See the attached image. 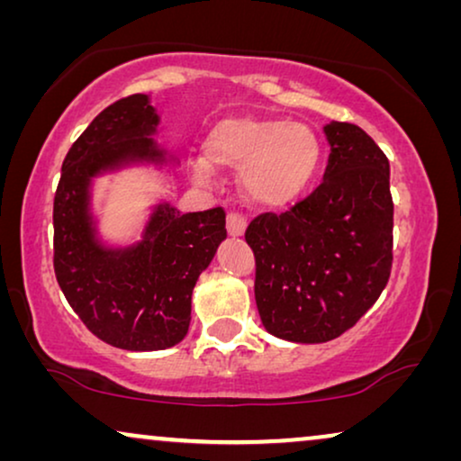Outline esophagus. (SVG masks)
<instances>
[{
  "instance_id": "34e87169",
  "label": "esophagus",
  "mask_w": 461,
  "mask_h": 461,
  "mask_svg": "<svg viewBox=\"0 0 461 461\" xmlns=\"http://www.w3.org/2000/svg\"><path fill=\"white\" fill-rule=\"evenodd\" d=\"M245 229H248V220H245L241 213L230 212L226 216V230H229L230 237H243Z\"/></svg>"
}]
</instances>
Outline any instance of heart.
Segmentation results:
<instances>
[{
	"label": "heart",
	"instance_id": "b5f03b06",
	"mask_svg": "<svg viewBox=\"0 0 461 461\" xmlns=\"http://www.w3.org/2000/svg\"><path fill=\"white\" fill-rule=\"evenodd\" d=\"M203 147L208 159L197 157L191 163L194 180L212 182L216 167L243 172L245 197L268 210L300 199L321 167L317 134L283 117H224L210 130Z\"/></svg>",
	"mask_w": 461,
	"mask_h": 461
}]
</instances>
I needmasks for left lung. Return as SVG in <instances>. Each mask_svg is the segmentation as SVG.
<instances>
[{
	"label": "left lung",
	"mask_w": 461,
	"mask_h": 461,
	"mask_svg": "<svg viewBox=\"0 0 461 461\" xmlns=\"http://www.w3.org/2000/svg\"><path fill=\"white\" fill-rule=\"evenodd\" d=\"M325 178L283 213L245 230L256 256V304L276 338L321 344L342 336L380 298L393 268L386 155L355 123L325 125Z\"/></svg>",
	"instance_id": "1"
}]
</instances>
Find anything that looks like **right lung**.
I'll use <instances>...</instances> for the list:
<instances>
[{"label": "right lung", "instance_id": "add662e5", "mask_svg": "<svg viewBox=\"0 0 461 461\" xmlns=\"http://www.w3.org/2000/svg\"><path fill=\"white\" fill-rule=\"evenodd\" d=\"M159 115L147 94L100 113L62 161L54 194V273L65 298L94 336L123 350H163L182 342L191 295L226 239L222 207L180 213L159 203L142 241L106 248L90 213L92 180L131 163H166L153 140Z\"/></svg>", "mask_w": 461, "mask_h": 461}]
</instances>
